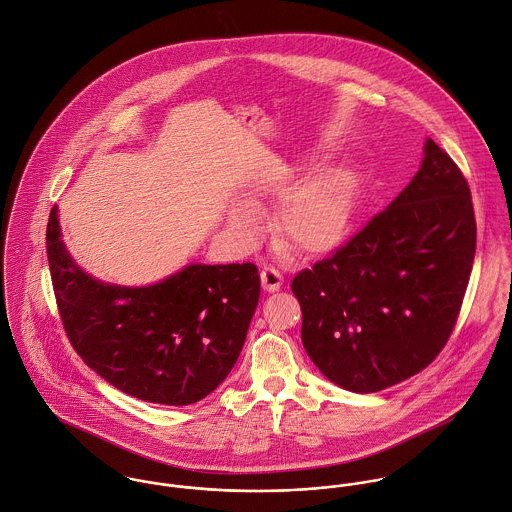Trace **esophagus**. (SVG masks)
Masks as SVG:
<instances>
[{
	"instance_id": "1",
	"label": "esophagus",
	"mask_w": 512,
	"mask_h": 512,
	"mask_svg": "<svg viewBox=\"0 0 512 512\" xmlns=\"http://www.w3.org/2000/svg\"><path fill=\"white\" fill-rule=\"evenodd\" d=\"M261 285L267 293H275L283 287V275L273 267H265L261 271Z\"/></svg>"
}]
</instances>
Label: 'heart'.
<instances>
[{
    "label": "heart",
    "instance_id": "b5f03b06",
    "mask_svg": "<svg viewBox=\"0 0 512 512\" xmlns=\"http://www.w3.org/2000/svg\"><path fill=\"white\" fill-rule=\"evenodd\" d=\"M291 168L277 172L267 190L285 194L293 188ZM354 207V180L344 168H322L305 180L287 198L281 209L279 227L287 243L303 253H324L334 249L346 235ZM229 225L241 237L257 233V215L251 207L239 205L229 213Z\"/></svg>",
    "mask_w": 512,
    "mask_h": 512
}]
</instances>
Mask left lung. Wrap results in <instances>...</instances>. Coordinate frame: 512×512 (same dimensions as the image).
Listing matches in <instances>:
<instances>
[{"mask_svg": "<svg viewBox=\"0 0 512 512\" xmlns=\"http://www.w3.org/2000/svg\"><path fill=\"white\" fill-rule=\"evenodd\" d=\"M475 243L467 180L427 138L421 166L398 198L330 259L293 279L308 358L356 394L421 372L455 326Z\"/></svg>", "mask_w": 512, "mask_h": 512, "instance_id": "8db88e82", "label": "left lung"}]
</instances>
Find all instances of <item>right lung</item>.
Listing matches in <instances>:
<instances>
[{"instance_id": "1", "label": "right lung", "mask_w": 512, "mask_h": 512, "mask_svg": "<svg viewBox=\"0 0 512 512\" xmlns=\"http://www.w3.org/2000/svg\"><path fill=\"white\" fill-rule=\"evenodd\" d=\"M47 259L67 336L108 384L144 402L204 400L235 366L259 303L253 263H190L144 287L104 283L81 269L47 223Z\"/></svg>"}]
</instances>
